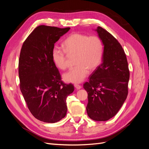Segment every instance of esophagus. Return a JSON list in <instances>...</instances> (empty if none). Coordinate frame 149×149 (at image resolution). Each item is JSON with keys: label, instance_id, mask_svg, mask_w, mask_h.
Segmentation results:
<instances>
[{"label": "esophagus", "instance_id": "obj_1", "mask_svg": "<svg viewBox=\"0 0 149 149\" xmlns=\"http://www.w3.org/2000/svg\"><path fill=\"white\" fill-rule=\"evenodd\" d=\"M74 87L76 89H80L81 88V86H80L79 84H74Z\"/></svg>", "mask_w": 149, "mask_h": 149}]
</instances>
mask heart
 I'll list each match as a JSON object with an SVG mask.
<instances>
[{
    "label": "heart",
    "mask_w": 149,
    "mask_h": 149,
    "mask_svg": "<svg viewBox=\"0 0 149 149\" xmlns=\"http://www.w3.org/2000/svg\"><path fill=\"white\" fill-rule=\"evenodd\" d=\"M63 48L55 47L52 50V60L61 70L68 66V56H76L74 63L77 65L65 73L63 78L66 82L79 83L87 77L89 70L96 69L101 64L104 46L102 40L97 35L74 33L71 34L63 43Z\"/></svg>",
    "instance_id": "heart-1"
}]
</instances>
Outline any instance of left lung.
<instances>
[{"mask_svg": "<svg viewBox=\"0 0 149 149\" xmlns=\"http://www.w3.org/2000/svg\"><path fill=\"white\" fill-rule=\"evenodd\" d=\"M96 30L104 45L102 62L83 88L88 93V116L94 120L106 121L118 113L127 98L130 73L120 43L101 26Z\"/></svg>", "mask_w": 149, "mask_h": 149, "instance_id": "1", "label": "left lung"}]
</instances>
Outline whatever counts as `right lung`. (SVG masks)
Wrapping results in <instances>:
<instances>
[{"instance_id":"right-lung-1","label":"right lung","mask_w":149,"mask_h":149,"mask_svg":"<svg viewBox=\"0 0 149 149\" xmlns=\"http://www.w3.org/2000/svg\"><path fill=\"white\" fill-rule=\"evenodd\" d=\"M70 29L40 25L25 40L19 61L20 88L29 111L36 119L55 123L67 112L66 100L72 84L61 81L52 60L55 43Z\"/></svg>"}]
</instances>
